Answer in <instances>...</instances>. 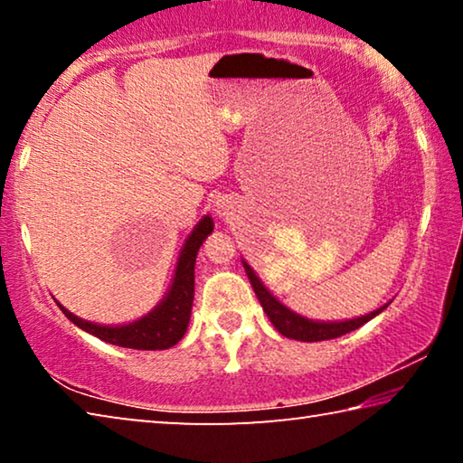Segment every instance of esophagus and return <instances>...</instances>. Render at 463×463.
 <instances>
[{"label": "esophagus", "mask_w": 463, "mask_h": 463, "mask_svg": "<svg viewBox=\"0 0 463 463\" xmlns=\"http://www.w3.org/2000/svg\"><path fill=\"white\" fill-rule=\"evenodd\" d=\"M214 213H216V216H221V218L229 216V214L232 213V203L229 202V198H221V200H216V208H214Z\"/></svg>", "instance_id": "obj_1"}]
</instances>
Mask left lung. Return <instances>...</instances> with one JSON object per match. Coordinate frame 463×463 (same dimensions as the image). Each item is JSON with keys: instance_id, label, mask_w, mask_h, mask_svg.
Segmentation results:
<instances>
[{"instance_id": "left-lung-1", "label": "left lung", "mask_w": 463, "mask_h": 463, "mask_svg": "<svg viewBox=\"0 0 463 463\" xmlns=\"http://www.w3.org/2000/svg\"><path fill=\"white\" fill-rule=\"evenodd\" d=\"M242 268H245L250 286H253L257 298H260L265 315H268V318L271 320V325L278 328V333L288 336V339L308 341V343L336 339V336L355 331V328L365 325L367 320L378 317L380 312L386 310L388 304H390V302L383 304V307L370 312V315L349 318V320H335V323H325V320H312V318L298 315V312H294V310H289L286 304H281L278 298L273 296L268 288H265L263 281L255 276L253 268H250V265L245 260H242Z\"/></svg>"}]
</instances>
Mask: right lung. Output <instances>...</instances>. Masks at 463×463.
Returning <instances> with one entry per match:
<instances>
[{"instance_id": "right-lung-1", "label": "right lung", "mask_w": 463, "mask_h": 463, "mask_svg": "<svg viewBox=\"0 0 463 463\" xmlns=\"http://www.w3.org/2000/svg\"><path fill=\"white\" fill-rule=\"evenodd\" d=\"M214 231V222L208 214L202 216V221L194 226L190 237L185 239L182 250H179V260L175 265L174 281L163 296V300L148 312V315L140 317L138 320H132L127 325H98L90 323L75 317L69 312L61 302L59 308L65 312V317L71 320L75 326L81 331L90 333L98 339L106 341L109 345H118V347L127 349H143V351H155V349H169L182 339L187 331L192 317V304H194V265L195 257L202 242L206 241L210 232Z\"/></svg>"}]
</instances>
